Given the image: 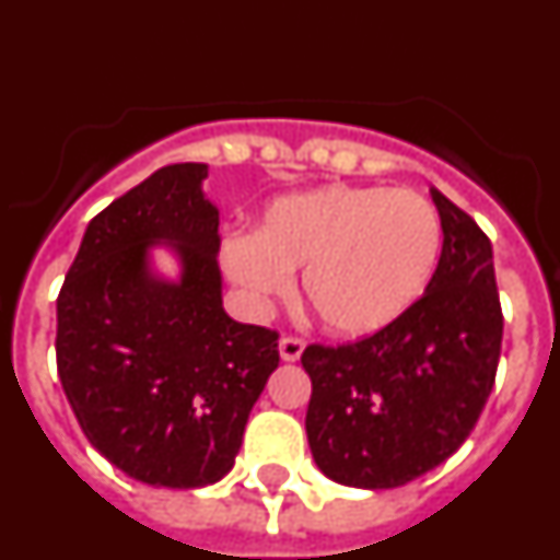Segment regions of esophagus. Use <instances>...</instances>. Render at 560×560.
Returning a JSON list of instances; mask_svg holds the SVG:
<instances>
[{
	"label": "esophagus",
	"mask_w": 560,
	"mask_h": 560,
	"mask_svg": "<svg viewBox=\"0 0 560 560\" xmlns=\"http://www.w3.org/2000/svg\"><path fill=\"white\" fill-rule=\"evenodd\" d=\"M277 350H280V359L283 361H296L300 355H303L305 341L300 339V336H283V339H280V345H277Z\"/></svg>",
	"instance_id": "1"
}]
</instances>
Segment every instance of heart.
Segmentation results:
<instances>
[{"instance_id":"1","label":"heart","mask_w":560,"mask_h":560,"mask_svg":"<svg viewBox=\"0 0 560 560\" xmlns=\"http://www.w3.org/2000/svg\"><path fill=\"white\" fill-rule=\"evenodd\" d=\"M443 224L415 190L328 185L266 207L255 232H232L221 264L252 300L269 303L294 285L336 336H370L418 303L440 260Z\"/></svg>"}]
</instances>
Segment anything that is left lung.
<instances>
[{
  "label": "left lung",
  "instance_id": "1",
  "mask_svg": "<svg viewBox=\"0 0 560 560\" xmlns=\"http://www.w3.org/2000/svg\"><path fill=\"white\" fill-rule=\"evenodd\" d=\"M443 252L407 314L350 345H308L305 432L325 477L398 488L452 457L477 427L502 350L491 241L432 187Z\"/></svg>",
  "mask_w": 560,
  "mask_h": 560
}]
</instances>
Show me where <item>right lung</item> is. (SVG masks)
Returning a JSON list of instances; mask_svg holds the SVG:
<instances>
[{"label": "right lung", "instance_id": "obj_1", "mask_svg": "<svg viewBox=\"0 0 560 560\" xmlns=\"http://www.w3.org/2000/svg\"><path fill=\"white\" fill-rule=\"evenodd\" d=\"M207 165L151 173L89 221L58 294L56 361L83 434L128 477L156 488L219 482L255 400L280 364L277 330L221 305L219 210ZM180 257L179 281L150 249Z\"/></svg>", "mask_w": 560, "mask_h": 560}]
</instances>
